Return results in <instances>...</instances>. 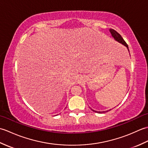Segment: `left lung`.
I'll use <instances>...</instances> for the list:
<instances>
[{"instance_id":"obj_1","label":"left lung","mask_w":148,"mask_h":148,"mask_svg":"<svg viewBox=\"0 0 148 148\" xmlns=\"http://www.w3.org/2000/svg\"><path fill=\"white\" fill-rule=\"evenodd\" d=\"M109 32H111L112 37L115 40H116V41H118L119 43L122 44V45H123L125 46H126L127 48V49H128V51H129V49H128V47L127 44L126 43V42L125 41L124 39H123V37L121 36L120 34L116 32V30H113V29H109ZM92 110L93 112H97V113H104L106 112H108V111H110V110H111V109L108 110V111H95V110H93L92 109Z\"/></svg>"}]
</instances>
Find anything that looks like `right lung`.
I'll return each mask as SVG.
<instances>
[{
  "instance_id": "1",
  "label": "right lung",
  "mask_w": 148,
  "mask_h": 148,
  "mask_svg": "<svg viewBox=\"0 0 148 148\" xmlns=\"http://www.w3.org/2000/svg\"><path fill=\"white\" fill-rule=\"evenodd\" d=\"M55 116H56V115H55Z\"/></svg>"
}]
</instances>
